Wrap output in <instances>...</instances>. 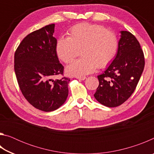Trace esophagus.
<instances>
[{
  "instance_id": "esophagus-1",
  "label": "esophagus",
  "mask_w": 154,
  "mask_h": 154,
  "mask_svg": "<svg viewBox=\"0 0 154 154\" xmlns=\"http://www.w3.org/2000/svg\"><path fill=\"white\" fill-rule=\"evenodd\" d=\"M77 79H79V80H82V81H83V80H85V79H86V77H81V76H78V77H77Z\"/></svg>"
}]
</instances>
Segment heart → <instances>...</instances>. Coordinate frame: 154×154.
<instances>
[{"label":"heart","instance_id":"1","mask_svg":"<svg viewBox=\"0 0 154 154\" xmlns=\"http://www.w3.org/2000/svg\"><path fill=\"white\" fill-rule=\"evenodd\" d=\"M68 37H60L56 43L59 59L66 64L71 62L81 50L82 58L66 67L74 76H83L94 72L97 66L106 67L113 61L118 49L116 34L100 25L82 23L68 31Z\"/></svg>","mask_w":154,"mask_h":154}]
</instances>
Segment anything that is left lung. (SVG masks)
I'll return each instance as SVG.
<instances>
[{
    "mask_svg": "<svg viewBox=\"0 0 154 154\" xmlns=\"http://www.w3.org/2000/svg\"><path fill=\"white\" fill-rule=\"evenodd\" d=\"M118 52L110 65L98 76L94 96L102 105L116 107L128 99L136 88L145 66L144 54L132 33L120 31Z\"/></svg>",
    "mask_w": 154,
    "mask_h": 154,
    "instance_id": "left-lung-1",
    "label": "left lung"
}]
</instances>
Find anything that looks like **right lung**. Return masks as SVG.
<instances>
[{
	"label": "right lung",
	"mask_w": 154,
	"mask_h": 154,
	"mask_svg": "<svg viewBox=\"0 0 154 154\" xmlns=\"http://www.w3.org/2000/svg\"><path fill=\"white\" fill-rule=\"evenodd\" d=\"M52 24L30 33L22 41L14 56V70L22 94L34 107L49 112L56 110L69 95L66 77L56 52L57 40Z\"/></svg>",
	"instance_id": "1"
}]
</instances>
